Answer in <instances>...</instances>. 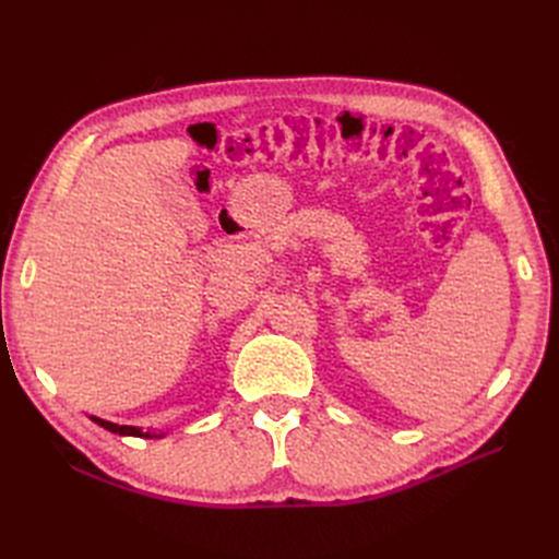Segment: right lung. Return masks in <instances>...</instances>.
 Returning <instances> with one entry per match:
<instances>
[{"label": "right lung", "mask_w": 559, "mask_h": 559, "mask_svg": "<svg viewBox=\"0 0 559 559\" xmlns=\"http://www.w3.org/2000/svg\"><path fill=\"white\" fill-rule=\"evenodd\" d=\"M95 425H99V427H105L107 431H114V433H118V436H144V438H158V433H148V431H142V429H138V427H121V425H111V421H107V419H99V417H91ZM163 436V433H160Z\"/></svg>", "instance_id": "1"}]
</instances>
